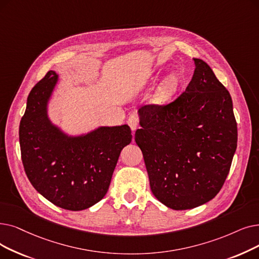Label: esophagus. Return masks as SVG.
<instances>
[{
  "label": "esophagus",
  "instance_id": "obj_1",
  "mask_svg": "<svg viewBox=\"0 0 259 259\" xmlns=\"http://www.w3.org/2000/svg\"><path fill=\"white\" fill-rule=\"evenodd\" d=\"M128 125L132 131H136L139 128V117L137 115H131L128 118Z\"/></svg>",
  "mask_w": 259,
  "mask_h": 259
}]
</instances>
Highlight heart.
<instances>
[{"label":"heart","instance_id":"heart-1","mask_svg":"<svg viewBox=\"0 0 259 259\" xmlns=\"http://www.w3.org/2000/svg\"><path fill=\"white\" fill-rule=\"evenodd\" d=\"M176 85H177V78L175 76L168 77L167 79L164 81L162 89H161L163 95H167V94H169L171 91H174Z\"/></svg>","mask_w":259,"mask_h":259}]
</instances>
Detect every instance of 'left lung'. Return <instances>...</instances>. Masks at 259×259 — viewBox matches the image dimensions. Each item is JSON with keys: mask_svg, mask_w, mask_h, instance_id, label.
<instances>
[{"mask_svg": "<svg viewBox=\"0 0 259 259\" xmlns=\"http://www.w3.org/2000/svg\"><path fill=\"white\" fill-rule=\"evenodd\" d=\"M192 80L172 103L139 109L141 148L151 192L167 207L206 203L220 192L237 148L232 97L209 65L194 58Z\"/></svg>", "mask_w": 259, "mask_h": 259, "instance_id": "1", "label": "left lung"}]
</instances>
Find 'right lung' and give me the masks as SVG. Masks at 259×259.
Wrapping results in <instances>:
<instances>
[{"label": "right lung", "instance_id": "add662e5", "mask_svg": "<svg viewBox=\"0 0 259 259\" xmlns=\"http://www.w3.org/2000/svg\"><path fill=\"white\" fill-rule=\"evenodd\" d=\"M59 75L49 71L31 89L20 121L22 163L31 185L53 204L69 210L91 207L107 194L120 151L129 145L128 125L102 126L69 136L49 117Z\"/></svg>", "mask_w": 259, "mask_h": 259}]
</instances>
